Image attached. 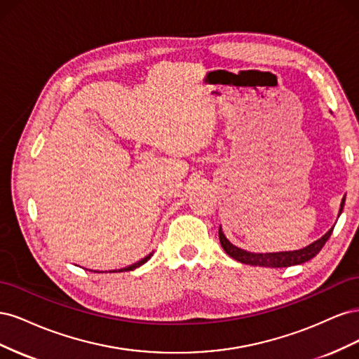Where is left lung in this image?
<instances>
[{
    "label": "left lung",
    "mask_w": 359,
    "mask_h": 359,
    "mask_svg": "<svg viewBox=\"0 0 359 359\" xmlns=\"http://www.w3.org/2000/svg\"><path fill=\"white\" fill-rule=\"evenodd\" d=\"M344 201L346 199L343 198L341 205H340V212L343 211ZM332 231H334V227H331V229L322 238H319L318 241L311 243L306 248L297 250V252H280V253H250V252H245V250L238 248L227 241V238L222 232V227L219 229V238H220V244H222L224 252L231 257H233L235 260H238V262L245 264V265H252V266L285 268V266H292V265H299V264H304V262H307V260L313 259L320 252V248L325 245V243L328 241V238L331 236Z\"/></svg>",
    "instance_id": "1"
}]
</instances>
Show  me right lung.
Instances as JSON below:
<instances>
[{"label": "right lung", "instance_id": "right-lung-1", "mask_svg": "<svg viewBox=\"0 0 359 359\" xmlns=\"http://www.w3.org/2000/svg\"><path fill=\"white\" fill-rule=\"evenodd\" d=\"M153 256V253L151 255H148L147 257H144L142 260H139V262H136V264H133V265H130V266H127V268H123V269H118V273H123V271H132V269H135V268H137V266H140L142 264H145L147 260H149V257Z\"/></svg>", "mask_w": 359, "mask_h": 359}]
</instances>
